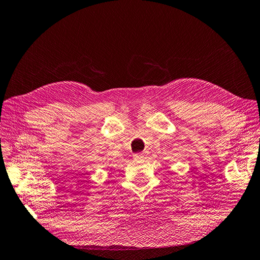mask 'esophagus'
<instances>
[{
  "instance_id": "34e87169",
  "label": "esophagus",
  "mask_w": 260,
  "mask_h": 260,
  "mask_svg": "<svg viewBox=\"0 0 260 260\" xmlns=\"http://www.w3.org/2000/svg\"><path fill=\"white\" fill-rule=\"evenodd\" d=\"M134 158H135V159H143V158H144V153H143V152L136 153V154H134Z\"/></svg>"
}]
</instances>
